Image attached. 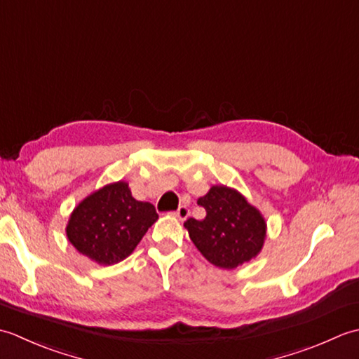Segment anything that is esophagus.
I'll list each match as a JSON object with an SVG mask.
<instances>
[{
  "instance_id": "34e87169",
  "label": "esophagus",
  "mask_w": 359,
  "mask_h": 359,
  "mask_svg": "<svg viewBox=\"0 0 359 359\" xmlns=\"http://www.w3.org/2000/svg\"><path fill=\"white\" fill-rule=\"evenodd\" d=\"M175 216H177L180 220H185L189 216L188 207H185V205H182V207H179V210L175 211Z\"/></svg>"
}]
</instances>
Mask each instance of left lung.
Segmentation results:
<instances>
[{
    "label": "left lung",
    "instance_id": "obj_1",
    "mask_svg": "<svg viewBox=\"0 0 359 359\" xmlns=\"http://www.w3.org/2000/svg\"><path fill=\"white\" fill-rule=\"evenodd\" d=\"M197 203L207 216L202 220L189 217L184 225L207 261L231 270L256 257L264 245L266 225L245 197L222 185L212 187Z\"/></svg>",
    "mask_w": 359,
    "mask_h": 359
}]
</instances>
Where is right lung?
I'll use <instances>...</instances> for the list:
<instances>
[{"label":"right lung","instance_id":"1","mask_svg":"<svg viewBox=\"0 0 359 359\" xmlns=\"http://www.w3.org/2000/svg\"><path fill=\"white\" fill-rule=\"evenodd\" d=\"M157 217L154 205L135 201L126 182H117L88 196L74 210L66 234L81 255L112 265L133 253Z\"/></svg>","mask_w":359,"mask_h":359}]
</instances>
